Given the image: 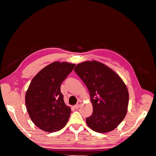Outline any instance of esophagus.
Listing matches in <instances>:
<instances>
[{
	"label": "esophagus",
	"mask_w": 156,
	"mask_h": 156,
	"mask_svg": "<svg viewBox=\"0 0 156 156\" xmlns=\"http://www.w3.org/2000/svg\"><path fill=\"white\" fill-rule=\"evenodd\" d=\"M81 104H82V101H81V100H79V101L77 102V104L74 106V107H75V108H78L81 105Z\"/></svg>",
	"instance_id": "obj_1"
}]
</instances>
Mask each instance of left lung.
Segmentation results:
<instances>
[{
  "label": "left lung",
  "instance_id": "1",
  "mask_svg": "<svg viewBox=\"0 0 156 156\" xmlns=\"http://www.w3.org/2000/svg\"><path fill=\"white\" fill-rule=\"evenodd\" d=\"M75 72L85 84L93 106L86 119L93 131L104 133L114 130L125 118L129 92L123 80L107 66L96 60L78 64Z\"/></svg>",
  "mask_w": 156,
  "mask_h": 156
}]
</instances>
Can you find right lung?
Masks as SVG:
<instances>
[{"mask_svg": "<svg viewBox=\"0 0 156 156\" xmlns=\"http://www.w3.org/2000/svg\"><path fill=\"white\" fill-rule=\"evenodd\" d=\"M75 64L54 62L32 79L25 94L27 110L32 121L46 132H55L66 125L71 108L65 104L60 86Z\"/></svg>", "mask_w": 156, "mask_h": 156, "instance_id": "obj_1", "label": "right lung"}]
</instances>
